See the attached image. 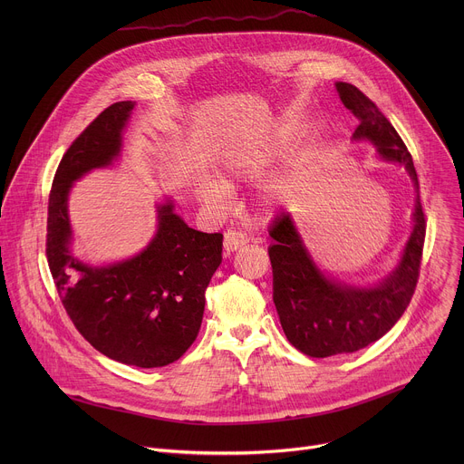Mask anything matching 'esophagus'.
Wrapping results in <instances>:
<instances>
[{
    "label": "esophagus",
    "instance_id": "obj_1",
    "mask_svg": "<svg viewBox=\"0 0 464 464\" xmlns=\"http://www.w3.org/2000/svg\"><path fill=\"white\" fill-rule=\"evenodd\" d=\"M244 244H247V237H246L242 231H238V229H227V231L224 233V247H226L227 253L237 251V249L242 247Z\"/></svg>",
    "mask_w": 464,
    "mask_h": 464
}]
</instances>
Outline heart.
<instances>
[{"instance_id": "b5f03b06", "label": "heart", "mask_w": 464, "mask_h": 464, "mask_svg": "<svg viewBox=\"0 0 464 464\" xmlns=\"http://www.w3.org/2000/svg\"><path fill=\"white\" fill-rule=\"evenodd\" d=\"M272 154L264 147H246L235 152L224 169V181L229 183L233 179H253L268 167ZM200 198L206 204L220 206L227 200V188L224 183L217 179H208L200 185ZM279 194V185H272L266 188V200H276Z\"/></svg>"}]
</instances>
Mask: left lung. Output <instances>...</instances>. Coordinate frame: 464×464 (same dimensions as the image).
<instances>
[{
    "label": "left lung",
    "mask_w": 464,
    "mask_h": 464,
    "mask_svg": "<svg viewBox=\"0 0 464 464\" xmlns=\"http://www.w3.org/2000/svg\"><path fill=\"white\" fill-rule=\"evenodd\" d=\"M342 102L358 119L353 138L371 141L380 158L406 167L419 190L413 158L399 131L356 86L336 84ZM413 233L396 270L374 288L330 281L310 258L288 213L270 226L274 303L288 342L306 356L326 358L356 353L380 340L408 308L419 281L426 217L417 194Z\"/></svg>",
    "instance_id": "obj_1"
}]
</instances>
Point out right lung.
<instances>
[{
	"mask_svg": "<svg viewBox=\"0 0 464 464\" xmlns=\"http://www.w3.org/2000/svg\"><path fill=\"white\" fill-rule=\"evenodd\" d=\"M131 110V101L108 106L62 156L49 192L45 255L60 301L84 340L115 362L152 369L176 362L196 340L206 288L222 262V233L188 227L167 202L158 206V233L140 255L104 268L72 255L68 192L75 179L119 156Z\"/></svg>",
	"mask_w": 464,
	"mask_h": 464,
	"instance_id": "add662e5",
	"label": "right lung"
}]
</instances>
